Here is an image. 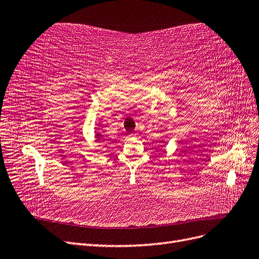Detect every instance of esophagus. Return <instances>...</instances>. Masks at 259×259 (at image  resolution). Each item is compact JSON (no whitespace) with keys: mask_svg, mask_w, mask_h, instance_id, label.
<instances>
[{"mask_svg":"<svg viewBox=\"0 0 259 259\" xmlns=\"http://www.w3.org/2000/svg\"><path fill=\"white\" fill-rule=\"evenodd\" d=\"M128 136H130V137H136V136H137V133H135V132H133V133H130V134H128Z\"/></svg>","mask_w":259,"mask_h":259,"instance_id":"34e87169","label":"esophagus"}]
</instances>
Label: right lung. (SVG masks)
<instances>
[{
    "label": "right lung",
    "mask_w": 259,
    "mask_h": 259,
    "mask_svg": "<svg viewBox=\"0 0 259 259\" xmlns=\"http://www.w3.org/2000/svg\"><path fill=\"white\" fill-rule=\"evenodd\" d=\"M100 137H103V136H101L100 134H96V138H97V142H99V140H100Z\"/></svg>",
    "instance_id": "obj_1"
}]
</instances>
